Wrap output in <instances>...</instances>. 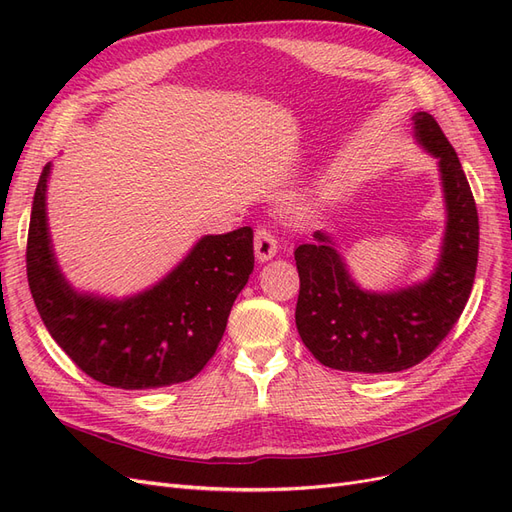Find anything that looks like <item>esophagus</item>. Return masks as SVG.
Instances as JSON below:
<instances>
[{
	"label": "esophagus",
	"mask_w": 512,
	"mask_h": 512,
	"mask_svg": "<svg viewBox=\"0 0 512 512\" xmlns=\"http://www.w3.org/2000/svg\"><path fill=\"white\" fill-rule=\"evenodd\" d=\"M278 251V244H276V238L270 234V229H257L255 232V257L257 261H268L276 255Z\"/></svg>",
	"instance_id": "34e87169"
}]
</instances>
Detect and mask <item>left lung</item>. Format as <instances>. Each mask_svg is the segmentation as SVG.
Segmentation results:
<instances>
[{"label":"left lung","mask_w":512,"mask_h":512,"mask_svg":"<svg viewBox=\"0 0 512 512\" xmlns=\"http://www.w3.org/2000/svg\"><path fill=\"white\" fill-rule=\"evenodd\" d=\"M412 136L438 161L447 225L434 272L393 291L364 289L325 229L295 249L300 295L295 325L323 366L342 372H402L451 332L470 298L478 261V214L455 148L432 114H412Z\"/></svg>","instance_id":"obj_1"}]
</instances>
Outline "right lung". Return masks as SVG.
<instances>
[{"label": "right lung", "instance_id": "1", "mask_svg": "<svg viewBox=\"0 0 512 512\" xmlns=\"http://www.w3.org/2000/svg\"><path fill=\"white\" fill-rule=\"evenodd\" d=\"M38 180L27 236V280L48 334L95 381L117 389L185 383L217 351L238 293L255 266L253 229L204 236L178 266L127 298L78 291L63 276L51 232L46 189Z\"/></svg>", "mask_w": 512, "mask_h": 512}]
</instances>
